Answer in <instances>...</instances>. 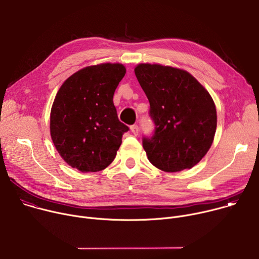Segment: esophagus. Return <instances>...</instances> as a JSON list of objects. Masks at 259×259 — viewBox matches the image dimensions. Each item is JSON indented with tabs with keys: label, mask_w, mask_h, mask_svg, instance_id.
Masks as SVG:
<instances>
[{
	"label": "esophagus",
	"mask_w": 259,
	"mask_h": 259,
	"mask_svg": "<svg viewBox=\"0 0 259 259\" xmlns=\"http://www.w3.org/2000/svg\"><path fill=\"white\" fill-rule=\"evenodd\" d=\"M131 132L136 136L137 134H138V131H139V129H138V126L137 125H133V126H131Z\"/></svg>",
	"instance_id": "34e87169"
}]
</instances>
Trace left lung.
Segmentation results:
<instances>
[{
  "label": "left lung",
  "mask_w": 259,
  "mask_h": 259,
  "mask_svg": "<svg viewBox=\"0 0 259 259\" xmlns=\"http://www.w3.org/2000/svg\"><path fill=\"white\" fill-rule=\"evenodd\" d=\"M134 72L156 126L154 135L143 142L149 161L165 172L192 168L214 142L217 110L213 98L180 68L142 63Z\"/></svg>",
  "instance_id": "8db88e82"
}]
</instances>
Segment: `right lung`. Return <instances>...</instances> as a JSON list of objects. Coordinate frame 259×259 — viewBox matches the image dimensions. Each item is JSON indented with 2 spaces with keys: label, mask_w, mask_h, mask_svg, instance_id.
<instances>
[{
  "label": "right lung",
  "mask_w": 259,
  "mask_h": 259,
  "mask_svg": "<svg viewBox=\"0 0 259 259\" xmlns=\"http://www.w3.org/2000/svg\"><path fill=\"white\" fill-rule=\"evenodd\" d=\"M126 74L120 63L84 67L59 89L51 110V136L62 159L81 172L105 169L129 128L117 119L113 94Z\"/></svg>",
  "instance_id": "obj_1"
}]
</instances>
